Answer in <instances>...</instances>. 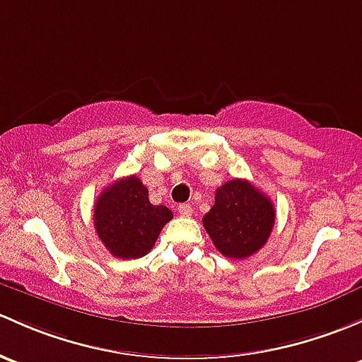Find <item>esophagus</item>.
I'll return each instance as SVG.
<instances>
[{"label": "esophagus", "instance_id": "obj_1", "mask_svg": "<svg viewBox=\"0 0 362 362\" xmlns=\"http://www.w3.org/2000/svg\"><path fill=\"white\" fill-rule=\"evenodd\" d=\"M178 213H180L182 216H191L192 215V206H191V204H187V203L180 204V206H178Z\"/></svg>", "mask_w": 362, "mask_h": 362}]
</instances>
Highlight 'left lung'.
Returning <instances> with one entry per match:
<instances>
[{
  "label": "left lung",
  "instance_id": "obj_1",
  "mask_svg": "<svg viewBox=\"0 0 362 362\" xmlns=\"http://www.w3.org/2000/svg\"><path fill=\"white\" fill-rule=\"evenodd\" d=\"M276 210L272 201L243 178L216 189L215 204L203 216V226L213 245L229 258H248L267 243Z\"/></svg>",
  "mask_w": 362,
  "mask_h": 362
}]
</instances>
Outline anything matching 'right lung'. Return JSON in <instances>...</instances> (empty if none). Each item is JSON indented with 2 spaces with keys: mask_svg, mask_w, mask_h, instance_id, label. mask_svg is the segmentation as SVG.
<instances>
[{
  "mask_svg": "<svg viewBox=\"0 0 362 362\" xmlns=\"http://www.w3.org/2000/svg\"><path fill=\"white\" fill-rule=\"evenodd\" d=\"M171 218V210L151 203L149 191L135 175L105 187L93 208L98 239L111 255L123 260L149 253Z\"/></svg>",
  "mask_w": 362,
  "mask_h": 362,
  "instance_id": "add662e5",
  "label": "right lung"
}]
</instances>
